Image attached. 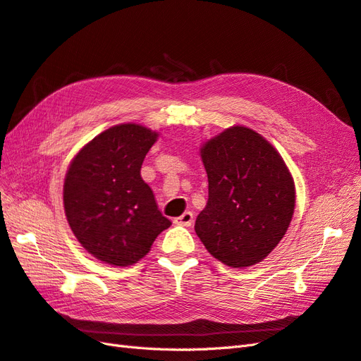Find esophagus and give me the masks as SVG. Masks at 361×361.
<instances>
[{
  "label": "esophagus",
  "instance_id": "34e87169",
  "mask_svg": "<svg viewBox=\"0 0 361 361\" xmlns=\"http://www.w3.org/2000/svg\"><path fill=\"white\" fill-rule=\"evenodd\" d=\"M192 223H194V215H192V212H190V211L183 212V214H182L180 216H178V218H174V224H178V226L190 227Z\"/></svg>",
  "mask_w": 361,
  "mask_h": 361
}]
</instances>
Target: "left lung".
<instances>
[{
    "label": "left lung",
    "mask_w": 361,
    "mask_h": 361,
    "mask_svg": "<svg viewBox=\"0 0 361 361\" xmlns=\"http://www.w3.org/2000/svg\"><path fill=\"white\" fill-rule=\"evenodd\" d=\"M209 199L195 233L209 253L232 268L264 260L285 236L295 187L279 152L255 130L226 129L202 147Z\"/></svg>",
    "instance_id": "obj_1"
}]
</instances>
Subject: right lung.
Wrapping results in <instances>:
<instances>
[{
    "instance_id": "obj_1",
    "label": "right lung",
    "mask_w": 361,
    "mask_h": 361,
    "mask_svg": "<svg viewBox=\"0 0 361 361\" xmlns=\"http://www.w3.org/2000/svg\"><path fill=\"white\" fill-rule=\"evenodd\" d=\"M157 137L134 123L113 126L84 146L68 170L63 202L69 226L105 264H135L171 226L140 173Z\"/></svg>"
}]
</instances>
